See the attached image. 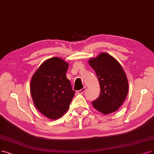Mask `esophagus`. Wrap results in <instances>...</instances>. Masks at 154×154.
<instances>
[{"label":"esophagus","instance_id":"esophagus-1","mask_svg":"<svg viewBox=\"0 0 154 154\" xmlns=\"http://www.w3.org/2000/svg\"><path fill=\"white\" fill-rule=\"evenodd\" d=\"M85 90H86V87H84V88H82V89H81V90H78V91H77V93H78V94H83V92L85 91Z\"/></svg>","mask_w":154,"mask_h":154}]
</instances>
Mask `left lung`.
<instances>
[{"label": "left lung", "instance_id": "obj_1", "mask_svg": "<svg viewBox=\"0 0 154 154\" xmlns=\"http://www.w3.org/2000/svg\"><path fill=\"white\" fill-rule=\"evenodd\" d=\"M99 81V97L92 102L98 111L103 114L112 113L122 106L128 93L126 73L115 58L103 52L88 60Z\"/></svg>", "mask_w": 154, "mask_h": 154}]
</instances>
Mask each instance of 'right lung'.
Instances as JSON below:
<instances>
[{
    "label": "right lung",
    "mask_w": 154,
    "mask_h": 154,
    "mask_svg": "<svg viewBox=\"0 0 154 154\" xmlns=\"http://www.w3.org/2000/svg\"><path fill=\"white\" fill-rule=\"evenodd\" d=\"M68 63L57 57L43 63L33 75L30 92L35 107L51 119L62 117L75 95L66 76Z\"/></svg>",
    "instance_id": "obj_1"
}]
</instances>
